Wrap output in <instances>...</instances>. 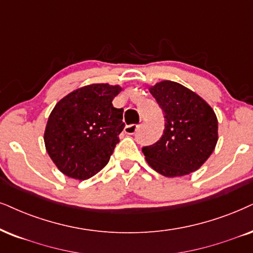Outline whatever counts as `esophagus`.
I'll return each mask as SVG.
<instances>
[{
    "instance_id": "1",
    "label": "esophagus",
    "mask_w": 253,
    "mask_h": 253,
    "mask_svg": "<svg viewBox=\"0 0 253 253\" xmlns=\"http://www.w3.org/2000/svg\"><path fill=\"white\" fill-rule=\"evenodd\" d=\"M137 128H139V125H136V124L128 125V126L125 127V133L130 134V135H132V134H135L136 133Z\"/></svg>"
}]
</instances>
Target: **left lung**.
<instances>
[{"mask_svg": "<svg viewBox=\"0 0 253 253\" xmlns=\"http://www.w3.org/2000/svg\"><path fill=\"white\" fill-rule=\"evenodd\" d=\"M149 91L164 111L165 129L159 141L142 147L148 165L167 177L197 170L218 140L215 112L200 95L178 83L164 81Z\"/></svg>", "mask_w": 253, "mask_h": 253, "instance_id": "8db88e82", "label": "left lung"}]
</instances>
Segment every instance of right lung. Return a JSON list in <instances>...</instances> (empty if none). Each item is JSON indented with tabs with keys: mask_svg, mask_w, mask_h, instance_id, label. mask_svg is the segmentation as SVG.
I'll return each instance as SVG.
<instances>
[{
	"mask_svg": "<svg viewBox=\"0 0 253 253\" xmlns=\"http://www.w3.org/2000/svg\"><path fill=\"white\" fill-rule=\"evenodd\" d=\"M120 91L118 85L84 86L64 97L51 112L44 142L66 176L87 180L110 161L125 128L124 110L112 104Z\"/></svg>",
	"mask_w": 253,
	"mask_h": 253,
	"instance_id": "obj_1",
	"label": "right lung"
}]
</instances>
